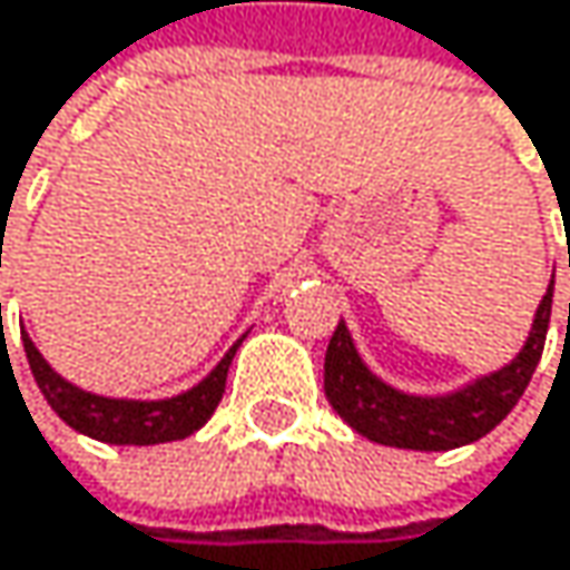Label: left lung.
<instances>
[{
  "mask_svg": "<svg viewBox=\"0 0 570 570\" xmlns=\"http://www.w3.org/2000/svg\"><path fill=\"white\" fill-rule=\"evenodd\" d=\"M551 297H554V276L548 283L544 301L538 304L531 334L511 364L438 397L404 394L387 381H381L364 364L347 324L341 321L324 357L327 401L357 434L384 448L451 451V448L474 444L511 414V407L521 401L524 387L531 384V374L541 361L544 337H548Z\"/></svg>",
  "mask_w": 570,
  "mask_h": 570,
  "instance_id": "8db88e82",
  "label": "left lung"
}]
</instances>
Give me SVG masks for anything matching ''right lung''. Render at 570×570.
I'll return each instance as SVG.
<instances>
[{
	"label": "right lung",
	"mask_w": 570,
	"mask_h": 570,
	"mask_svg": "<svg viewBox=\"0 0 570 570\" xmlns=\"http://www.w3.org/2000/svg\"><path fill=\"white\" fill-rule=\"evenodd\" d=\"M243 337L223 354V361L196 387H189L176 397H163V401L102 397V394L82 391L46 364V357L36 351L29 334H22V347H26V357H29V367H32V377H36L42 397L72 431H79L92 441H102V444L146 448V444L183 441L213 417V411L226 391V374H229V364H233Z\"/></svg>",
	"instance_id": "right-lung-1"
}]
</instances>
